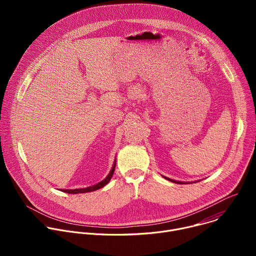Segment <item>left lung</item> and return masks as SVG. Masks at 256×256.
I'll list each match as a JSON object with an SVG mask.
<instances>
[{
    "label": "left lung",
    "mask_w": 256,
    "mask_h": 256,
    "mask_svg": "<svg viewBox=\"0 0 256 256\" xmlns=\"http://www.w3.org/2000/svg\"><path fill=\"white\" fill-rule=\"evenodd\" d=\"M163 176V175H162ZM165 179H167V180H169V181H171V182H174V184H192V182H184V181H177V180H174V179H171V178H168V177H166V176H163ZM196 182H198V181H196Z\"/></svg>",
    "instance_id": "left-lung-1"
}]
</instances>
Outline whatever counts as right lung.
Returning <instances> with one entry per match:
<instances>
[{"label":"right lung","instance_id":"right-lung-1","mask_svg":"<svg viewBox=\"0 0 256 256\" xmlns=\"http://www.w3.org/2000/svg\"><path fill=\"white\" fill-rule=\"evenodd\" d=\"M116 160H114V163L112 165V168L110 170V172H109V174L100 182H98L97 184H94L92 186H89V188H76V190H62V192H66V194H85V192H94V190H97L99 188H104L109 181H110L112 175H114V169H116Z\"/></svg>","mask_w":256,"mask_h":256}]
</instances>
